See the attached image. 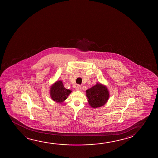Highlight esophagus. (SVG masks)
<instances>
[{
	"label": "esophagus",
	"instance_id": "34e87169",
	"mask_svg": "<svg viewBox=\"0 0 158 158\" xmlns=\"http://www.w3.org/2000/svg\"><path fill=\"white\" fill-rule=\"evenodd\" d=\"M76 89L77 91H80L81 90V87L80 85H77L76 87Z\"/></svg>",
	"mask_w": 158,
	"mask_h": 158
}]
</instances>
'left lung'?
I'll return each instance as SVG.
<instances>
[{
  "label": "left lung",
  "mask_w": 158,
  "mask_h": 158,
  "mask_svg": "<svg viewBox=\"0 0 158 158\" xmlns=\"http://www.w3.org/2000/svg\"><path fill=\"white\" fill-rule=\"evenodd\" d=\"M86 94L89 106L93 108L104 106L110 98L107 87L100 82H97L94 86L87 89Z\"/></svg>",
  "instance_id": "8db88e82"
}]
</instances>
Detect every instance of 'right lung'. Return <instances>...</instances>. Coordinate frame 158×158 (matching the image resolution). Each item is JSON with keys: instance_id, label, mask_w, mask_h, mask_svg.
Listing matches in <instances>:
<instances>
[{"instance_id": "add662e5", "label": "right lung", "mask_w": 158, "mask_h": 158, "mask_svg": "<svg viewBox=\"0 0 158 158\" xmlns=\"http://www.w3.org/2000/svg\"><path fill=\"white\" fill-rule=\"evenodd\" d=\"M72 91L65 89L62 81L58 80L50 87V97L53 101L61 104L68 98Z\"/></svg>"}]
</instances>
